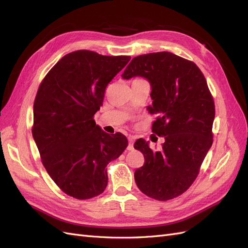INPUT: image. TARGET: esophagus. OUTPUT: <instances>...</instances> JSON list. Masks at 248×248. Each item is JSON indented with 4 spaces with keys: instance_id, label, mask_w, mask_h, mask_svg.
Listing matches in <instances>:
<instances>
[{
    "instance_id": "obj_1",
    "label": "esophagus",
    "mask_w": 248,
    "mask_h": 248,
    "mask_svg": "<svg viewBox=\"0 0 248 248\" xmlns=\"http://www.w3.org/2000/svg\"><path fill=\"white\" fill-rule=\"evenodd\" d=\"M133 138L129 137L128 138V146H127V150H129V151H131V150H133Z\"/></svg>"
}]
</instances>
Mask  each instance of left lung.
<instances>
[{
  "mask_svg": "<svg viewBox=\"0 0 248 248\" xmlns=\"http://www.w3.org/2000/svg\"><path fill=\"white\" fill-rule=\"evenodd\" d=\"M136 77L151 86L148 110L157 116L152 131L164 142L160 151H153L142 139L134 142L145 157L134 180L146 196L168 201L189 188L212 146L213 97L199 67L169 51L133 58L122 78Z\"/></svg>",
  "mask_w": 248,
  "mask_h": 248,
  "instance_id": "left-lung-1",
  "label": "left lung"
}]
</instances>
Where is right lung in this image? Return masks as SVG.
Here are the masks:
<instances>
[{
    "mask_svg": "<svg viewBox=\"0 0 248 248\" xmlns=\"http://www.w3.org/2000/svg\"><path fill=\"white\" fill-rule=\"evenodd\" d=\"M130 57L77 50L64 56L42 80L34 101L33 138L50 178L78 200L99 196L108 185L107 166L128 141L108 134L93 116L108 82Z\"/></svg>",
    "mask_w": 248,
    "mask_h": 248,
    "instance_id": "1",
    "label": "right lung"
}]
</instances>
